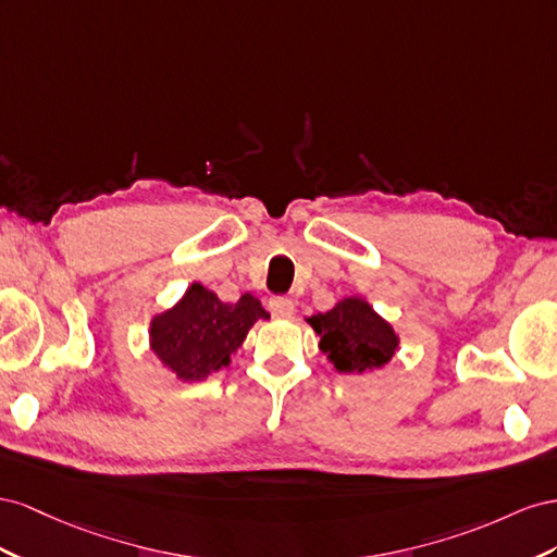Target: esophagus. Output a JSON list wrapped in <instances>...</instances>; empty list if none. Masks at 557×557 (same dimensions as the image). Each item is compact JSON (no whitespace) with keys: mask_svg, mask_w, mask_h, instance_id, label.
Segmentation results:
<instances>
[{"mask_svg":"<svg viewBox=\"0 0 557 557\" xmlns=\"http://www.w3.org/2000/svg\"><path fill=\"white\" fill-rule=\"evenodd\" d=\"M270 312H273L277 320H289V317L294 314V300L289 296H273L270 298Z\"/></svg>","mask_w":557,"mask_h":557,"instance_id":"1","label":"esophagus"}]
</instances>
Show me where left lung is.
<instances>
[{"mask_svg":"<svg viewBox=\"0 0 557 557\" xmlns=\"http://www.w3.org/2000/svg\"><path fill=\"white\" fill-rule=\"evenodd\" d=\"M320 336V349L343 375L385 369L399 349V333L363 296H345L326 312L306 320Z\"/></svg>","mask_w":557,"mask_h":557,"instance_id":"1","label":"left lung"}]
</instances>
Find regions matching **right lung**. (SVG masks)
Masks as SVG:
<instances>
[{"label":"right lung","instance_id":"obj_1","mask_svg":"<svg viewBox=\"0 0 557 557\" xmlns=\"http://www.w3.org/2000/svg\"><path fill=\"white\" fill-rule=\"evenodd\" d=\"M270 320L257 296L243 294L224 304L212 289L194 282L172 308L149 322V349L182 383H200L228 369L249 329Z\"/></svg>","mask_w":557,"mask_h":557}]
</instances>
